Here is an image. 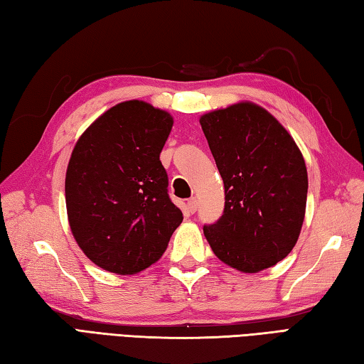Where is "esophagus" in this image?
<instances>
[{
  "instance_id": "1",
  "label": "esophagus",
  "mask_w": 364,
  "mask_h": 364,
  "mask_svg": "<svg viewBox=\"0 0 364 364\" xmlns=\"http://www.w3.org/2000/svg\"><path fill=\"white\" fill-rule=\"evenodd\" d=\"M187 210L190 213H195L198 210V199L196 198H191L190 201L187 203Z\"/></svg>"
}]
</instances>
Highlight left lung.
I'll use <instances>...</instances> for the list:
<instances>
[{"mask_svg": "<svg viewBox=\"0 0 364 364\" xmlns=\"http://www.w3.org/2000/svg\"><path fill=\"white\" fill-rule=\"evenodd\" d=\"M225 183V210L204 235L220 261L257 273L291 253L305 220L308 173L294 138L269 111L240 102L201 116Z\"/></svg>", "mask_w": 364, "mask_h": 364, "instance_id": "obj_1", "label": "left lung"}]
</instances>
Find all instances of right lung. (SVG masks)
Wrapping results in <instances>:
<instances>
[{
  "mask_svg": "<svg viewBox=\"0 0 364 364\" xmlns=\"http://www.w3.org/2000/svg\"><path fill=\"white\" fill-rule=\"evenodd\" d=\"M171 129L166 111L129 100L97 117L73 147L65 173L69 225L103 270L133 275L147 269L182 223L160 161Z\"/></svg>",
  "mask_w": 364,
  "mask_h": 364,
  "instance_id": "add662e5",
  "label": "right lung"
}]
</instances>
